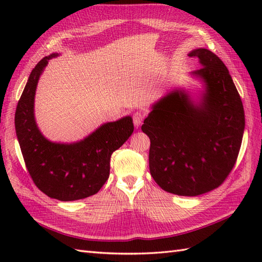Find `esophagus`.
Segmentation results:
<instances>
[{
  "label": "esophagus",
  "instance_id": "1",
  "mask_svg": "<svg viewBox=\"0 0 262 262\" xmlns=\"http://www.w3.org/2000/svg\"><path fill=\"white\" fill-rule=\"evenodd\" d=\"M145 118V114L143 111H136V113L133 115V121H134V125L136 127H140L142 125V122Z\"/></svg>",
  "mask_w": 262,
  "mask_h": 262
}]
</instances>
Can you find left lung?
I'll return each mask as SVG.
<instances>
[{
  "instance_id": "8db88e82",
  "label": "left lung",
  "mask_w": 262,
  "mask_h": 262,
  "mask_svg": "<svg viewBox=\"0 0 262 262\" xmlns=\"http://www.w3.org/2000/svg\"><path fill=\"white\" fill-rule=\"evenodd\" d=\"M202 68L191 75L203 83L198 101L174 89L152 105L143 133L149 137V172L163 190L198 196L220 187L240 152L244 110L224 63L206 48L188 54Z\"/></svg>"
}]
</instances>
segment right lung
<instances>
[{
  "label": "right lung",
  "mask_w": 262,
  "mask_h": 262,
  "mask_svg": "<svg viewBox=\"0 0 262 262\" xmlns=\"http://www.w3.org/2000/svg\"><path fill=\"white\" fill-rule=\"evenodd\" d=\"M43 57L31 71L16 105V137L28 172L35 185L48 197L72 202L97 193L110 173V158L134 132L133 118L122 117L105 122L83 140L55 143L41 134L35 119L36 89L48 60Z\"/></svg>",
  "instance_id": "add662e5"
}]
</instances>
